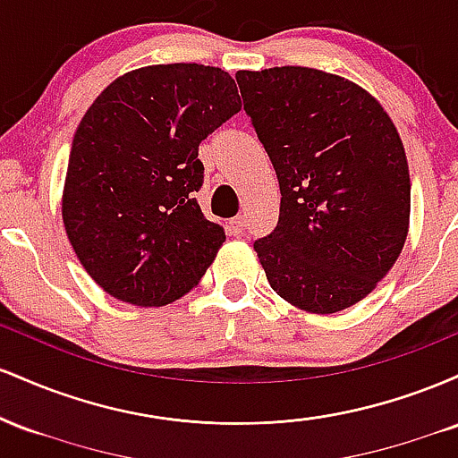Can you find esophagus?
Here are the masks:
<instances>
[{
	"label": "esophagus",
	"mask_w": 458,
	"mask_h": 458,
	"mask_svg": "<svg viewBox=\"0 0 458 458\" xmlns=\"http://www.w3.org/2000/svg\"><path fill=\"white\" fill-rule=\"evenodd\" d=\"M228 228H230V233H233L234 236L243 234V233H245V228H247V222H245L243 215H239V217L230 219V222H228Z\"/></svg>",
	"instance_id": "1"
}]
</instances>
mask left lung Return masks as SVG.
<instances>
[{"label": "left lung", "mask_w": 458, "mask_h": 458, "mask_svg": "<svg viewBox=\"0 0 458 458\" xmlns=\"http://www.w3.org/2000/svg\"><path fill=\"white\" fill-rule=\"evenodd\" d=\"M243 109L280 181V219L254 241L271 288L334 314L370 295L401 256L411 182L375 97L306 66L239 71Z\"/></svg>", "instance_id": "8db88e82"}]
</instances>
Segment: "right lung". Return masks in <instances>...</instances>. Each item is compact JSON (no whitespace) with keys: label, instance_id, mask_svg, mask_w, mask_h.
<instances>
[{"label":"right lung","instance_id":"right-lung-1","mask_svg":"<svg viewBox=\"0 0 458 458\" xmlns=\"http://www.w3.org/2000/svg\"><path fill=\"white\" fill-rule=\"evenodd\" d=\"M239 112L234 79L204 64L138 68L90 105L72 140L62 219L105 293L152 308L198 286L225 241L196 199L198 148Z\"/></svg>","mask_w":458,"mask_h":458}]
</instances>
